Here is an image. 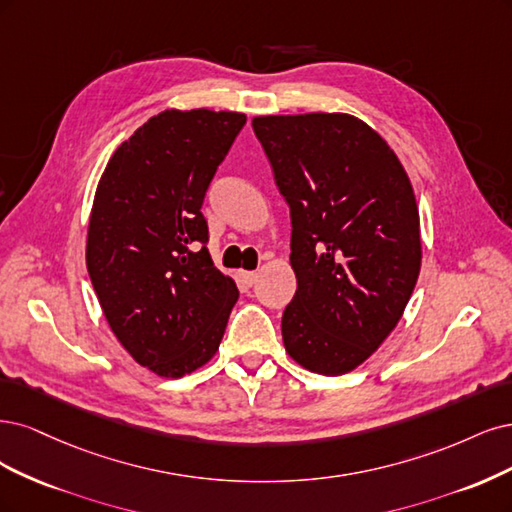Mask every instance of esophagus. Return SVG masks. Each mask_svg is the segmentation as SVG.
<instances>
[{"label":"esophagus","instance_id":"esophagus-1","mask_svg":"<svg viewBox=\"0 0 512 512\" xmlns=\"http://www.w3.org/2000/svg\"><path fill=\"white\" fill-rule=\"evenodd\" d=\"M240 278H242V283L244 285H255L257 283V278H259V274L257 272H240Z\"/></svg>","mask_w":512,"mask_h":512}]
</instances>
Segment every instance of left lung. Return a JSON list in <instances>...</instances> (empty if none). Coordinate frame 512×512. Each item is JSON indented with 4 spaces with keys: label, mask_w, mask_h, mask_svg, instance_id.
<instances>
[{
    "label": "left lung",
    "mask_w": 512,
    "mask_h": 512,
    "mask_svg": "<svg viewBox=\"0 0 512 512\" xmlns=\"http://www.w3.org/2000/svg\"><path fill=\"white\" fill-rule=\"evenodd\" d=\"M253 131L291 210L298 289L283 312L285 351L310 372L346 374L387 340L417 285L415 191L391 146L353 114H268Z\"/></svg>",
    "instance_id": "8db88e82"
}]
</instances>
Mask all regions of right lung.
I'll return each mask as SVG.
<instances>
[{
    "label": "right lung",
    "instance_id": "add662e5",
    "mask_svg": "<svg viewBox=\"0 0 512 512\" xmlns=\"http://www.w3.org/2000/svg\"><path fill=\"white\" fill-rule=\"evenodd\" d=\"M244 123L242 112L163 110L112 153L95 189L93 289L123 349L163 378L208 364L238 302L208 253L202 204Z\"/></svg>",
    "mask_w": 512,
    "mask_h": 512
}]
</instances>
